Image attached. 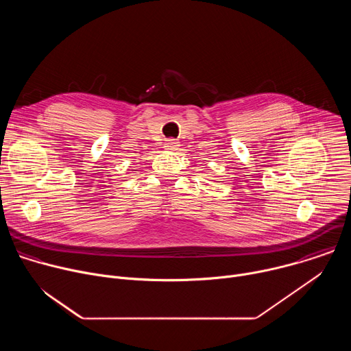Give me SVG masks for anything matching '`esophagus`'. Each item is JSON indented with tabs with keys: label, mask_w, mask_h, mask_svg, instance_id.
I'll return each instance as SVG.
<instances>
[{
	"label": "esophagus",
	"mask_w": 351,
	"mask_h": 351,
	"mask_svg": "<svg viewBox=\"0 0 351 351\" xmlns=\"http://www.w3.org/2000/svg\"><path fill=\"white\" fill-rule=\"evenodd\" d=\"M164 147H165V149H168V152H173V149H176L179 147V143L173 138H169V140L165 141Z\"/></svg>",
	"instance_id": "esophagus-1"
}]
</instances>
